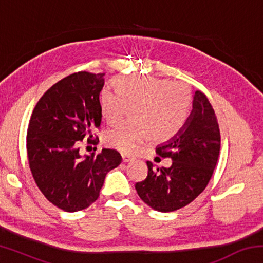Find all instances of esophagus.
Listing matches in <instances>:
<instances>
[{
	"mask_svg": "<svg viewBox=\"0 0 263 263\" xmlns=\"http://www.w3.org/2000/svg\"><path fill=\"white\" fill-rule=\"evenodd\" d=\"M122 159H123V162H128L131 161V160H133V157L127 153H122Z\"/></svg>",
	"mask_w": 263,
	"mask_h": 263,
	"instance_id": "1",
	"label": "esophagus"
}]
</instances>
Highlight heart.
I'll list each match as a JSON object with an SVG mask.
<instances>
[{
    "mask_svg": "<svg viewBox=\"0 0 263 263\" xmlns=\"http://www.w3.org/2000/svg\"><path fill=\"white\" fill-rule=\"evenodd\" d=\"M114 87L115 91L104 88L100 94L102 117L112 125L131 106L133 119L105 133L109 147L131 153L151 137L166 141L184 126L191 103L186 84L152 75H127L116 78Z\"/></svg>",
    "mask_w": 263,
    "mask_h": 263,
    "instance_id": "heart-1",
    "label": "heart"
}]
</instances>
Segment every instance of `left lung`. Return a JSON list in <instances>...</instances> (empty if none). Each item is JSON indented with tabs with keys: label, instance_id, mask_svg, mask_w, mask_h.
Here are the masks:
<instances>
[{
	"label": "left lung",
	"instance_id": "1",
	"mask_svg": "<svg viewBox=\"0 0 263 263\" xmlns=\"http://www.w3.org/2000/svg\"><path fill=\"white\" fill-rule=\"evenodd\" d=\"M190 117L172 140L157 147L162 158H172L169 168H154L137 182L136 190L147 205L171 212L188 205L206 188L220 151V131L212 105L202 91H195Z\"/></svg>",
	"mask_w": 263,
	"mask_h": 263
}]
</instances>
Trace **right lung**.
<instances>
[{
  "label": "right lung",
  "instance_id": "right-lung-1",
  "mask_svg": "<svg viewBox=\"0 0 263 263\" xmlns=\"http://www.w3.org/2000/svg\"><path fill=\"white\" fill-rule=\"evenodd\" d=\"M103 77L82 70L61 79L41 97L29 122L26 153L33 180L48 202L67 212L91 205L105 175L122 162L116 149L103 148L86 158L79 154L83 139L99 142L92 131L102 121Z\"/></svg>",
  "mask_w": 263,
  "mask_h": 263
}]
</instances>
